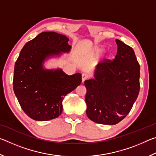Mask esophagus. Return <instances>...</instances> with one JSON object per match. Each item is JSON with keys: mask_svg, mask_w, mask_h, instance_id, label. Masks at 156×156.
Listing matches in <instances>:
<instances>
[{"mask_svg": "<svg viewBox=\"0 0 156 156\" xmlns=\"http://www.w3.org/2000/svg\"><path fill=\"white\" fill-rule=\"evenodd\" d=\"M88 78H89V76H88V74H87V73H84L82 74V80H83V82L86 80L87 79H88Z\"/></svg>", "mask_w": 156, "mask_h": 156, "instance_id": "obj_1", "label": "esophagus"}]
</instances>
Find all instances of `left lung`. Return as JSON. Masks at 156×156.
Instances as JSON below:
<instances>
[{
  "label": "left lung",
  "mask_w": 156,
  "mask_h": 156,
  "mask_svg": "<svg viewBox=\"0 0 156 156\" xmlns=\"http://www.w3.org/2000/svg\"><path fill=\"white\" fill-rule=\"evenodd\" d=\"M113 60L98 65L95 79L86 80L87 115L91 120L113 125L130 112L140 91V65L133 49L118 39Z\"/></svg>",
  "instance_id": "1"
}]
</instances>
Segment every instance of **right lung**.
Listing matches in <instances>:
<instances>
[{"instance_id": "1", "label": "right lung", "mask_w": 156, "mask_h": 156, "mask_svg": "<svg viewBox=\"0 0 156 156\" xmlns=\"http://www.w3.org/2000/svg\"><path fill=\"white\" fill-rule=\"evenodd\" d=\"M68 41L65 35L42 32L25 44L16 61L14 93L21 108L33 120L46 121L58 117L64 96L81 83L80 73L68 76L62 69L43 68L46 58L69 51Z\"/></svg>"}]
</instances>
